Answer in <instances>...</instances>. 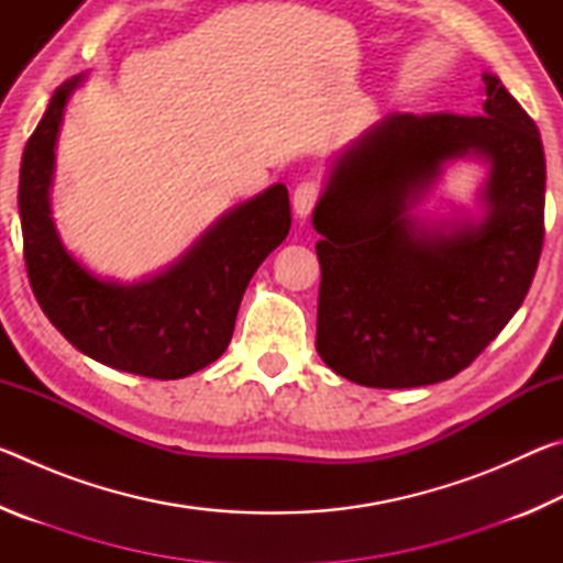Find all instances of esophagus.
Here are the masks:
<instances>
[{
    "mask_svg": "<svg viewBox=\"0 0 563 563\" xmlns=\"http://www.w3.org/2000/svg\"><path fill=\"white\" fill-rule=\"evenodd\" d=\"M318 198H320L318 180H312V178L300 180V184L295 186V190H292V211H295V218H298V221H305V218L312 213V208H316Z\"/></svg>",
    "mask_w": 563,
    "mask_h": 563,
    "instance_id": "esophagus-1",
    "label": "esophagus"
}]
</instances>
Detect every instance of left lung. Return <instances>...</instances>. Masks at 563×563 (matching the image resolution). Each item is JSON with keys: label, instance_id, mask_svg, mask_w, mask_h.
I'll list each match as a JSON object with an SVG mask.
<instances>
[{"label": "left lung", "instance_id": "obj_1", "mask_svg": "<svg viewBox=\"0 0 563 563\" xmlns=\"http://www.w3.org/2000/svg\"><path fill=\"white\" fill-rule=\"evenodd\" d=\"M484 113H389L342 151L312 213L322 235L318 355L350 383L450 379L527 298L544 245L547 161L537 123L484 71ZM490 164L482 222L427 224L411 208L444 163Z\"/></svg>", "mask_w": 563, "mask_h": 563}]
</instances>
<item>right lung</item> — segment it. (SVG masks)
<instances>
[{"label": "right lung", "instance_id": "obj_1", "mask_svg": "<svg viewBox=\"0 0 563 563\" xmlns=\"http://www.w3.org/2000/svg\"><path fill=\"white\" fill-rule=\"evenodd\" d=\"M74 76L46 107L19 168L24 263L36 302L84 355L121 373L178 379L223 355L253 273L290 231L288 188L275 184L218 218L198 241L151 278L103 280L59 241L49 206L54 148Z\"/></svg>", "mask_w": 563, "mask_h": 563}]
</instances>
